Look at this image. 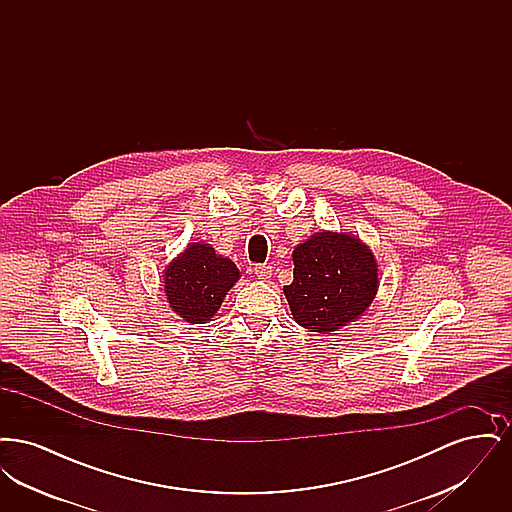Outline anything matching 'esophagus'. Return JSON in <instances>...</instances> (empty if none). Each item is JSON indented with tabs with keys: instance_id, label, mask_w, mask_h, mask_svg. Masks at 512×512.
<instances>
[{
	"instance_id": "34e87169",
	"label": "esophagus",
	"mask_w": 512,
	"mask_h": 512,
	"mask_svg": "<svg viewBox=\"0 0 512 512\" xmlns=\"http://www.w3.org/2000/svg\"><path fill=\"white\" fill-rule=\"evenodd\" d=\"M255 274H257L259 280L268 282L270 276H272V267H268V265H257V267H255Z\"/></svg>"
}]
</instances>
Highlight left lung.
Instances as JSON below:
<instances>
[{
    "label": "left lung",
    "instance_id": "left-lung-1",
    "mask_svg": "<svg viewBox=\"0 0 512 512\" xmlns=\"http://www.w3.org/2000/svg\"><path fill=\"white\" fill-rule=\"evenodd\" d=\"M290 311L309 332L330 334L365 315L380 288L372 249L351 232L324 230L293 247Z\"/></svg>",
    "mask_w": 512,
    "mask_h": 512
}]
</instances>
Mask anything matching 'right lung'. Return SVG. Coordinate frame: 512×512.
Returning <instances> with one entry per match:
<instances>
[{"mask_svg":"<svg viewBox=\"0 0 512 512\" xmlns=\"http://www.w3.org/2000/svg\"><path fill=\"white\" fill-rule=\"evenodd\" d=\"M240 270L205 242L186 245L163 272V286L172 311L190 322L205 324L240 280Z\"/></svg>","mask_w":512,"mask_h":512,"instance_id":"add662e5","label":"right lung"}]
</instances>
